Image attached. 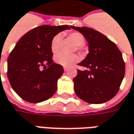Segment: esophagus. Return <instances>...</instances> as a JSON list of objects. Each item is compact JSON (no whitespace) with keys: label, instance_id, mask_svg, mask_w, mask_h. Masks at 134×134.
Listing matches in <instances>:
<instances>
[{"label":"esophagus","instance_id":"esophagus-1","mask_svg":"<svg viewBox=\"0 0 134 134\" xmlns=\"http://www.w3.org/2000/svg\"><path fill=\"white\" fill-rule=\"evenodd\" d=\"M67 70H68V69H67V68H66V67H64V72H67Z\"/></svg>","mask_w":134,"mask_h":134}]
</instances>
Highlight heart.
<instances>
[{
    "instance_id": "b5f03b06",
    "label": "heart",
    "mask_w": 134,
    "mask_h": 134,
    "mask_svg": "<svg viewBox=\"0 0 134 134\" xmlns=\"http://www.w3.org/2000/svg\"><path fill=\"white\" fill-rule=\"evenodd\" d=\"M61 38V35L57 34L51 40V51L53 54H57L59 50ZM69 38L76 44L75 49H77V51L83 50L84 48L83 46L85 44V38L83 35L78 32H73L69 35ZM54 60L58 64H60L65 67H70L78 62L79 57L77 54L67 55L64 54H59L55 57Z\"/></svg>"
}]
</instances>
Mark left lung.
Segmentation results:
<instances>
[{
    "mask_svg": "<svg viewBox=\"0 0 134 134\" xmlns=\"http://www.w3.org/2000/svg\"><path fill=\"white\" fill-rule=\"evenodd\" d=\"M71 27L84 35L89 53L78 65L88 68L77 70L73 78L74 89L80 99L90 104H102L118 92L125 75L122 53L115 43L91 28Z\"/></svg>",
    "mask_w": 134,
    "mask_h": 134,
    "instance_id": "obj_1",
    "label": "left lung"
}]
</instances>
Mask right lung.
Returning a JSON list of instances; mask_svg holds the SVG:
<instances>
[{
  "label": "right lung",
  "mask_w": 134,
  "mask_h": 134,
  "mask_svg": "<svg viewBox=\"0 0 134 134\" xmlns=\"http://www.w3.org/2000/svg\"><path fill=\"white\" fill-rule=\"evenodd\" d=\"M71 27L39 26L27 32L16 43L8 56L7 76L12 88L22 99L41 102L55 93L64 69L53 61L51 42L59 32Z\"/></svg>",
  "instance_id": "obj_1"
}]
</instances>
